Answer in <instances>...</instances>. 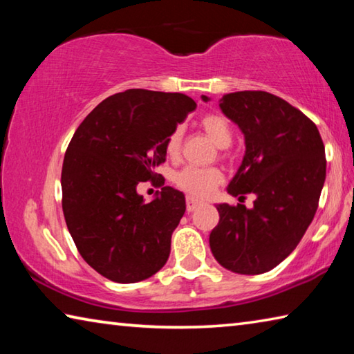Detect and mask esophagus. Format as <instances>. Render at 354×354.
Listing matches in <instances>:
<instances>
[{
    "instance_id": "esophagus-1",
    "label": "esophagus",
    "mask_w": 354,
    "mask_h": 354,
    "mask_svg": "<svg viewBox=\"0 0 354 354\" xmlns=\"http://www.w3.org/2000/svg\"><path fill=\"white\" fill-rule=\"evenodd\" d=\"M201 205L200 201H196L194 198H187L185 200V209H187V212H194L196 207H198Z\"/></svg>"
}]
</instances>
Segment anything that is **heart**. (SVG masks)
<instances>
[{
    "instance_id": "1",
    "label": "heart",
    "mask_w": 354,
    "mask_h": 354,
    "mask_svg": "<svg viewBox=\"0 0 354 354\" xmlns=\"http://www.w3.org/2000/svg\"><path fill=\"white\" fill-rule=\"evenodd\" d=\"M201 128L205 131L206 136L214 142L215 147L221 148V156H225L223 148L230 147L232 142V128L227 120L220 115V113H209V115L203 117ZM181 140H183V131L181 128L173 129L170 136L167 137L165 142V151L170 158H176L181 149ZM173 181L179 189L184 190L189 196L194 198H206L217 189V185L223 181V175L215 167H207V169H200V167H184L179 170Z\"/></svg>"
}]
</instances>
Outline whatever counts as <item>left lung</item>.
Wrapping results in <instances>:
<instances>
[{
	"instance_id": "8db88e82",
	"label": "left lung",
	"mask_w": 354,
	"mask_h": 354,
	"mask_svg": "<svg viewBox=\"0 0 354 354\" xmlns=\"http://www.w3.org/2000/svg\"><path fill=\"white\" fill-rule=\"evenodd\" d=\"M220 109L245 137L242 164L227 194H254L256 200L251 209L217 205L220 220L209 245L227 270L266 273L297 248L314 218L326 178L325 145L314 122L277 95L226 93Z\"/></svg>"
}]
</instances>
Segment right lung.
Listing matches in <instances>:
<instances>
[{"label":"right lung","instance_id":"1","mask_svg":"<svg viewBox=\"0 0 354 354\" xmlns=\"http://www.w3.org/2000/svg\"><path fill=\"white\" fill-rule=\"evenodd\" d=\"M195 107L184 93L129 88L101 101L71 137L64 217L82 259L104 278L137 283L169 259L184 194L165 185L145 203L137 185L160 178L154 169L165 162L167 137Z\"/></svg>","mask_w":354,"mask_h":354}]
</instances>
